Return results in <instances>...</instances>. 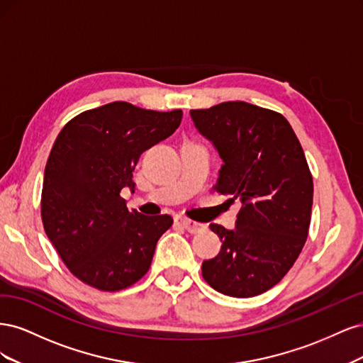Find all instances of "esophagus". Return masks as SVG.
<instances>
[{
	"label": "esophagus",
	"mask_w": 363,
	"mask_h": 363,
	"mask_svg": "<svg viewBox=\"0 0 363 363\" xmlns=\"http://www.w3.org/2000/svg\"><path fill=\"white\" fill-rule=\"evenodd\" d=\"M174 223H175V225H179V227H182L184 230H188L189 233H199V232H203V230L206 228L204 224L189 221V219H184V218H175Z\"/></svg>",
	"instance_id": "1"
}]
</instances>
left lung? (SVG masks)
Instances as JSON below:
<instances>
[{"mask_svg":"<svg viewBox=\"0 0 363 363\" xmlns=\"http://www.w3.org/2000/svg\"><path fill=\"white\" fill-rule=\"evenodd\" d=\"M191 118L223 160L213 189L242 204L233 230L211 224L223 247L203 262V277L236 298L267 292L292 268L309 232L313 182L300 140L283 115L244 101Z\"/></svg>","mask_w":363,"mask_h":363,"instance_id":"obj_1","label":"left lung"}]
</instances>
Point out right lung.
Wrapping results in <instances>:
<instances>
[{
  "instance_id": "right-lung-1",
  "label": "right lung",
  "mask_w": 363,
  "mask_h": 363,
  "mask_svg": "<svg viewBox=\"0 0 363 363\" xmlns=\"http://www.w3.org/2000/svg\"><path fill=\"white\" fill-rule=\"evenodd\" d=\"M182 111H145L115 101L87 111L62 128L43 174L45 233L77 279L115 292L150 269L169 215L128 211L121 191L135 192L140 155L169 138Z\"/></svg>"
}]
</instances>
